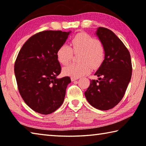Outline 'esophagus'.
I'll use <instances>...</instances> for the list:
<instances>
[{
	"mask_svg": "<svg viewBox=\"0 0 146 146\" xmlns=\"http://www.w3.org/2000/svg\"><path fill=\"white\" fill-rule=\"evenodd\" d=\"M70 79H71V81H76V80H78L79 78H71Z\"/></svg>",
	"mask_w": 146,
	"mask_h": 146,
	"instance_id": "1",
	"label": "esophagus"
}]
</instances>
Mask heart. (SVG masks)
Listing matches in <instances>:
<instances>
[{
	"label": "heart",
	"mask_w": 146,
	"mask_h": 146,
	"mask_svg": "<svg viewBox=\"0 0 146 146\" xmlns=\"http://www.w3.org/2000/svg\"><path fill=\"white\" fill-rule=\"evenodd\" d=\"M72 47L63 44L56 51L58 61L66 65L70 61L73 52H82L80 56L81 63H70L63 69L64 74L72 78H80L88 74L92 67L98 68L104 59V48L102 43L86 33H80L71 41Z\"/></svg>",
	"instance_id": "b5f03b06"
}]
</instances>
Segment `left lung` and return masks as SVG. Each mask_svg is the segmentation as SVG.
Instances as JSON below:
<instances>
[{"instance_id":"left-lung-1","label":"left lung","mask_w":146,"mask_h":146,"mask_svg":"<svg viewBox=\"0 0 146 146\" xmlns=\"http://www.w3.org/2000/svg\"><path fill=\"white\" fill-rule=\"evenodd\" d=\"M97 35L104 48V60L90 80L85 92L89 103L101 110L113 108L122 100L131 78L132 65L129 50L113 32L99 27Z\"/></svg>"}]
</instances>
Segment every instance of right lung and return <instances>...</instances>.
Instances as JSON below:
<instances>
[{
  "label": "right lung",
  "instance_id": "1",
  "mask_svg": "<svg viewBox=\"0 0 146 146\" xmlns=\"http://www.w3.org/2000/svg\"><path fill=\"white\" fill-rule=\"evenodd\" d=\"M70 32L44 31L32 36L23 45L15 63V74L22 98L33 110L47 115L63 104L71 82L57 78L61 68L56 51Z\"/></svg>",
  "mask_w": 146,
  "mask_h": 146
}]
</instances>
